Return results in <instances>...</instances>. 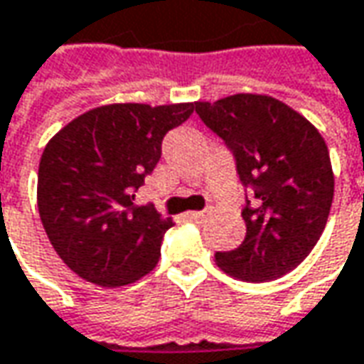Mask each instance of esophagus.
Returning a JSON list of instances; mask_svg holds the SVG:
<instances>
[{
	"mask_svg": "<svg viewBox=\"0 0 364 364\" xmlns=\"http://www.w3.org/2000/svg\"><path fill=\"white\" fill-rule=\"evenodd\" d=\"M205 218V213L203 211H189L187 213V220H191V221H201Z\"/></svg>",
	"mask_w": 364,
	"mask_h": 364,
	"instance_id": "esophagus-1",
	"label": "esophagus"
}]
</instances>
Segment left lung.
<instances>
[{"label": "left lung", "instance_id": "1", "mask_svg": "<svg viewBox=\"0 0 364 364\" xmlns=\"http://www.w3.org/2000/svg\"><path fill=\"white\" fill-rule=\"evenodd\" d=\"M195 112L233 153L245 195V240L218 252L223 272L245 282L282 278L312 252L328 220L334 175L324 139L302 114L264 95L195 102Z\"/></svg>", "mask_w": 364, "mask_h": 364}]
</instances>
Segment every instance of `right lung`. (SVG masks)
I'll return each instance as SVG.
<instances>
[{"mask_svg":"<svg viewBox=\"0 0 364 364\" xmlns=\"http://www.w3.org/2000/svg\"><path fill=\"white\" fill-rule=\"evenodd\" d=\"M195 110L183 105H107L80 114L46 144L38 209L72 272L98 286L136 282L157 266L173 225L134 193L161 159L163 136Z\"/></svg>","mask_w":364,"mask_h":364,"instance_id":"add662e5","label":"right lung"}]
</instances>
